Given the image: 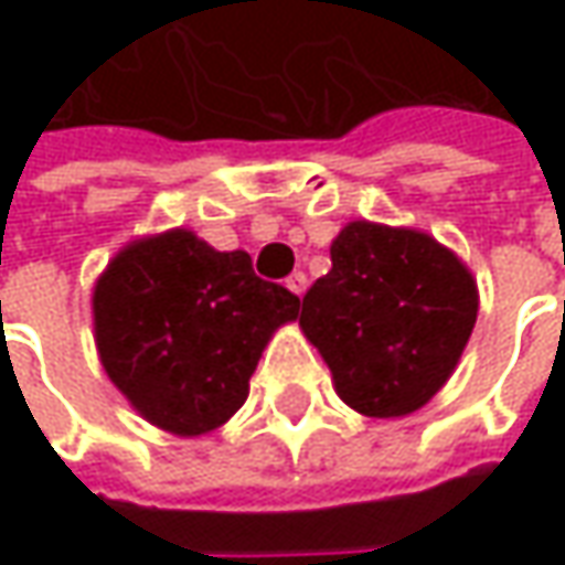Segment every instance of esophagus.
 <instances>
[{"mask_svg": "<svg viewBox=\"0 0 565 565\" xmlns=\"http://www.w3.org/2000/svg\"><path fill=\"white\" fill-rule=\"evenodd\" d=\"M286 286H289V292L301 298V295L308 292V276H305V273H292V276L286 279Z\"/></svg>", "mask_w": 565, "mask_h": 565, "instance_id": "1", "label": "esophagus"}]
</instances>
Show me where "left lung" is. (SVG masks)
Returning <instances> with one entry per match:
<instances>
[{"label":"left lung","mask_w":565,"mask_h":565,"mask_svg":"<svg viewBox=\"0 0 565 565\" xmlns=\"http://www.w3.org/2000/svg\"><path fill=\"white\" fill-rule=\"evenodd\" d=\"M333 270L301 298V330L339 399L367 418H405L452 377L478 320V282L422 228L352 220Z\"/></svg>","instance_id":"8db88e82"}]
</instances>
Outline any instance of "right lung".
I'll return each mask as SVG.
<instances>
[{
    "instance_id": "right-lung-1",
    "label": "right lung",
    "mask_w": 565,
    "mask_h": 565,
    "mask_svg": "<svg viewBox=\"0 0 565 565\" xmlns=\"http://www.w3.org/2000/svg\"><path fill=\"white\" fill-rule=\"evenodd\" d=\"M298 308V295L254 276L245 250L166 228L128 242L99 273L94 339L143 422L201 437L245 405L267 342Z\"/></svg>"
}]
</instances>
